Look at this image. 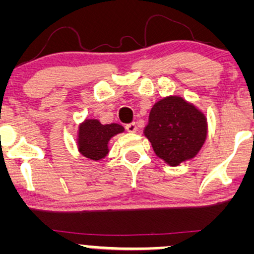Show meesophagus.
<instances>
[{
	"label": "esophagus",
	"instance_id": "obj_1",
	"mask_svg": "<svg viewBox=\"0 0 254 254\" xmlns=\"http://www.w3.org/2000/svg\"><path fill=\"white\" fill-rule=\"evenodd\" d=\"M125 129H127V130L129 131V132H131V133L136 132V131H137V124H136V123H130V124H127V127H125Z\"/></svg>",
	"mask_w": 254,
	"mask_h": 254
}]
</instances>
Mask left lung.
I'll return each instance as SVG.
<instances>
[{
    "label": "left lung",
    "instance_id": "left-lung-1",
    "mask_svg": "<svg viewBox=\"0 0 254 254\" xmlns=\"http://www.w3.org/2000/svg\"><path fill=\"white\" fill-rule=\"evenodd\" d=\"M143 133L156 156L176 167L202 149L208 136V121L190 101L170 95L153 105Z\"/></svg>",
    "mask_w": 254,
    "mask_h": 254
}]
</instances>
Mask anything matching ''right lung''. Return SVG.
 <instances>
[{
  "label": "right lung",
  "mask_w": 254,
  "mask_h": 254,
  "mask_svg": "<svg viewBox=\"0 0 254 254\" xmlns=\"http://www.w3.org/2000/svg\"><path fill=\"white\" fill-rule=\"evenodd\" d=\"M122 132L124 127L119 124H101L98 119H84L77 130L78 153L89 160L100 161L109 154L111 138Z\"/></svg>",
  "instance_id": "right-lung-1"
}]
</instances>
